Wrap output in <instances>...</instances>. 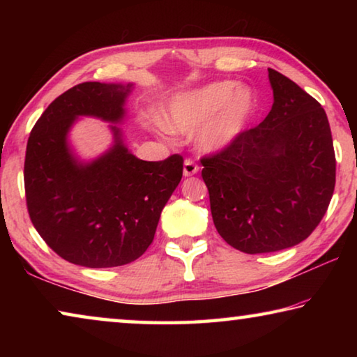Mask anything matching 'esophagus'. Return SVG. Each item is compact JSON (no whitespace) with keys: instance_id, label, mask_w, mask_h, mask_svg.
<instances>
[{"instance_id":"1","label":"esophagus","mask_w":357,"mask_h":357,"mask_svg":"<svg viewBox=\"0 0 357 357\" xmlns=\"http://www.w3.org/2000/svg\"><path fill=\"white\" fill-rule=\"evenodd\" d=\"M198 170H200V168H198V165H195V162L190 159L184 160V167H183L184 176H193V174L198 173Z\"/></svg>"}]
</instances>
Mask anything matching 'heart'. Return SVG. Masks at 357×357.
Returning <instances> with one entry per match:
<instances>
[{
	"mask_svg": "<svg viewBox=\"0 0 357 357\" xmlns=\"http://www.w3.org/2000/svg\"><path fill=\"white\" fill-rule=\"evenodd\" d=\"M257 110L258 99L250 86L223 80L174 93L160 107L159 121L173 134L197 130L198 148L219 154L245 134Z\"/></svg>",
	"mask_w": 357,
	"mask_h": 357,
	"instance_id": "b5f03b06",
	"label": "heart"
}]
</instances>
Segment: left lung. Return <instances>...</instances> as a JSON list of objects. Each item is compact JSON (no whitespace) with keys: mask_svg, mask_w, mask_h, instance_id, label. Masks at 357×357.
I'll return each mask as SVG.
<instances>
[{"mask_svg":"<svg viewBox=\"0 0 357 357\" xmlns=\"http://www.w3.org/2000/svg\"><path fill=\"white\" fill-rule=\"evenodd\" d=\"M274 104L231 148L202 159L214 225L244 253L288 249L310 236L335 185L329 121L318 102L268 69Z\"/></svg>","mask_w":357,"mask_h":357,"instance_id":"obj_1","label":"left lung"}]
</instances>
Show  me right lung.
<instances>
[{
  "label": "right lung",
  "instance_id": "1",
  "mask_svg": "<svg viewBox=\"0 0 357 357\" xmlns=\"http://www.w3.org/2000/svg\"><path fill=\"white\" fill-rule=\"evenodd\" d=\"M134 83L86 82L47 107L31 130L25 192L34 228L53 252L84 268L135 261L151 245L162 209L183 178V157L146 162L130 153L118 126ZM78 117L111 124V148L82 160L68 134Z\"/></svg>",
  "mask_w": 357,
  "mask_h": 357
}]
</instances>
